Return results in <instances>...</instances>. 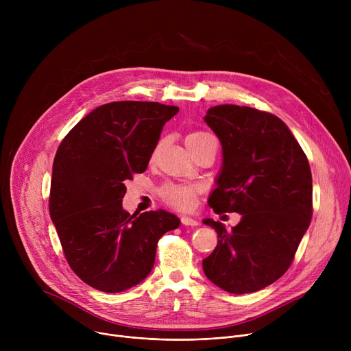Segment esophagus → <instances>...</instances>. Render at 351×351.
I'll return each mask as SVG.
<instances>
[{
    "label": "esophagus",
    "instance_id": "1",
    "mask_svg": "<svg viewBox=\"0 0 351 351\" xmlns=\"http://www.w3.org/2000/svg\"><path fill=\"white\" fill-rule=\"evenodd\" d=\"M182 223L183 225H186V226H197L198 225V222L194 219V218H191V217H182Z\"/></svg>",
    "mask_w": 351,
    "mask_h": 351
}]
</instances>
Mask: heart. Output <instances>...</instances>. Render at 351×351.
<instances>
[{
	"label": "heart",
	"mask_w": 351,
	"mask_h": 351,
	"mask_svg": "<svg viewBox=\"0 0 351 351\" xmlns=\"http://www.w3.org/2000/svg\"><path fill=\"white\" fill-rule=\"evenodd\" d=\"M210 138H214L210 133L207 132H191L190 134H187L186 137V144L190 149V153H195L197 149L202 147L206 141H208ZM197 187L193 184H173V183H168L165 186L161 187V197L164 202L176 210H189L193 207L194 199L197 197Z\"/></svg>",
	"instance_id": "1"
}]
</instances>
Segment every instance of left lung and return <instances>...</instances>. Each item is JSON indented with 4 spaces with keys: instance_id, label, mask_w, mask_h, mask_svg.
<instances>
[{
    "instance_id": "8db88e82",
    "label": "left lung",
    "mask_w": 351,
    "mask_h": 351,
    "mask_svg": "<svg viewBox=\"0 0 351 351\" xmlns=\"http://www.w3.org/2000/svg\"><path fill=\"white\" fill-rule=\"evenodd\" d=\"M204 121L223 152L208 206L215 214L239 213L241 221L226 230L204 219L218 233V244L203 269L229 293H253L289 269L310 226V164L289 128L269 112L225 104L210 108Z\"/></svg>"
}]
</instances>
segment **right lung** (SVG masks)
Segmentation results:
<instances>
[{"label":"right lung","mask_w":351,"mask_h":351,"mask_svg":"<svg viewBox=\"0 0 351 351\" xmlns=\"http://www.w3.org/2000/svg\"><path fill=\"white\" fill-rule=\"evenodd\" d=\"M178 111L148 101L104 104L57 149L49 215L71 269L97 290L119 293L140 283L154 267L161 236L180 223L164 210L130 215L122 207L125 182L147 169Z\"/></svg>","instance_id":"obj_1"}]
</instances>
